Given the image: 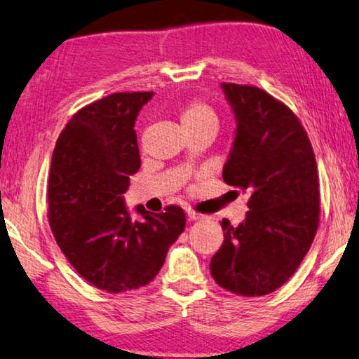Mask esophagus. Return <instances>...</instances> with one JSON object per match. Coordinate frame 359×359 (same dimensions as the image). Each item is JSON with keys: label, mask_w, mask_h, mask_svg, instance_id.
<instances>
[{"label": "esophagus", "mask_w": 359, "mask_h": 359, "mask_svg": "<svg viewBox=\"0 0 359 359\" xmlns=\"http://www.w3.org/2000/svg\"><path fill=\"white\" fill-rule=\"evenodd\" d=\"M187 218H189L191 221H198V219H203L205 216L201 215V213H197V211L189 210V211H187Z\"/></svg>", "instance_id": "obj_1"}]
</instances>
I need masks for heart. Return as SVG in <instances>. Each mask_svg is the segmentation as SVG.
I'll list each match as a JSON object with an SVG mask.
<instances>
[{"instance_id":"obj_1","label":"heart","mask_w":359,"mask_h":359,"mask_svg":"<svg viewBox=\"0 0 359 359\" xmlns=\"http://www.w3.org/2000/svg\"><path fill=\"white\" fill-rule=\"evenodd\" d=\"M180 119L184 128L201 126H218V116L208 103L202 100H192L180 111Z\"/></svg>"}]
</instances>
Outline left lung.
I'll use <instances>...</instances> for the list:
<instances>
[{
    "label": "left lung",
    "mask_w": 359,
    "mask_h": 359,
    "mask_svg": "<svg viewBox=\"0 0 359 359\" xmlns=\"http://www.w3.org/2000/svg\"><path fill=\"white\" fill-rule=\"evenodd\" d=\"M237 121L222 170L250 192L246 218L221 221L224 242L211 257L216 283L238 296H266L296 272L320 222V183L312 143L297 116L266 90L221 84Z\"/></svg>",
    "instance_id": "obj_1"
}]
</instances>
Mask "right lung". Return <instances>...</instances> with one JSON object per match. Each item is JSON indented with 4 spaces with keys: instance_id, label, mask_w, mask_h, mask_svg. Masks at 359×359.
I'll return each mask as SVG.
<instances>
[{
    "instance_id": "1",
    "label": "right lung",
    "mask_w": 359,
    "mask_h": 359,
    "mask_svg": "<svg viewBox=\"0 0 359 359\" xmlns=\"http://www.w3.org/2000/svg\"><path fill=\"white\" fill-rule=\"evenodd\" d=\"M152 92H121L73 114L52 154L47 207L57 245L82 278L124 292L151 283L186 226L178 205L133 219L124 203L141 165L135 132Z\"/></svg>"
}]
</instances>
